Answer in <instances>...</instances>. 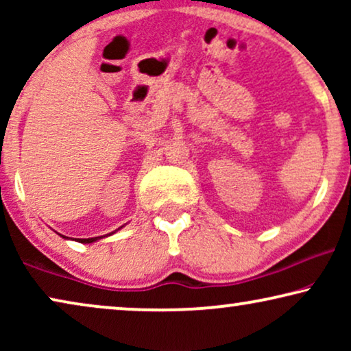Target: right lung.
Masks as SVG:
<instances>
[{
	"label": "right lung",
	"mask_w": 351,
	"mask_h": 351,
	"mask_svg": "<svg viewBox=\"0 0 351 351\" xmlns=\"http://www.w3.org/2000/svg\"><path fill=\"white\" fill-rule=\"evenodd\" d=\"M119 230V228H118ZM65 238V237H64ZM102 237H95V238H78V241L80 243H84V244H89V243H94V241H97V239H100Z\"/></svg>",
	"instance_id": "1"
}]
</instances>
